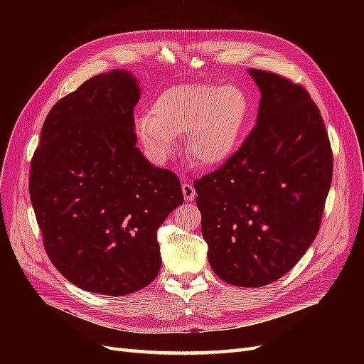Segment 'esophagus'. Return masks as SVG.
Wrapping results in <instances>:
<instances>
[{
	"label": "esophagus",
	"instance_id": "34e87169",
	"mask_svg": "<svg viewBox=\"0 0 364 364\" xmlns=\"http://www.w3.org/2000/svg\"><path fill=\"white\" fill-rule=\"evenodd\" d=\"M181 188H183V195H184L186 200H195V198H196V190H195L192 181H190L188 178H183Z\"/></svg>",
	"mask_w": 364,
	"mask_h": 364
}]
</instances>
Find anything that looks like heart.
Returning a JSON list of instances; mask_svg holds the SVG:
<instances>
[{
	"label": "heart",
	"mask_w": 364,
	"mask_h": 364,
	"mask_svg": "<svg viewBox=\"0 0 364 364\" xmlns=\"http://www.w3.org/2000/svg\"><path fill=\"white\" fill-rule=\"evenodd\" d=\"M247 118V99L235 85L184 84L161 91L149 114L137 119L141 141L164 162L176 139L186 136L187 151L200 166H218L235 153Z\"/></svg>",
	"instance_id": "1"
}]
</instances>
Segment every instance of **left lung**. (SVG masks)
Returning a JSON list of instances; mask_svg holds the SVG:
<instances>
[{"mask_svg":"<svg viewBox=\"0 0 364 364\" xmlns=\"http://www.w3.org/2000/svg\"><path fill=\"white\" fill-rule=\"evenodd\" d=\"M250 75L261 91L257 125L195 188L214 273L235 286L261 288L294 269L316 239L333 158L307 90L274 72Z\"/></svg>","mask_w":364,"mask_h":364,"instance_id":"8db88e82","label":"left lung"}]
</instances>
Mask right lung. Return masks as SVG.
<instances>
[{"instance_id": "add662e5", "label": "right lung", "mask_w": 364, "mask_h": 364, "mask_svg": "<svg viewBox=\"0 0 364 364\" xmlns=\"http://www.w3.org/2000/svg\"><path fill=\"white\" fill-rule=\"evenodd\" d=\"M129 72L95 75L48 112L29 174L46 252L70 283L110 296L137 292L161 269L158 228L184 202L174 172L140 151Z\"/></svg>"}]
</instances>
